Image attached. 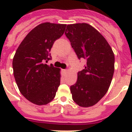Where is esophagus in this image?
<instances>
[{"label":"esophagus","instance_id":"esophagus-1","mask_svg":"<svg viewBox=\"0 0 132 132\" xmlns=\"http://www.w3.org/2000/svg\"><path fill=\"white\" fill-rule=\"evenodd\" d=\"M62 73H64V74H66V72H67V70H64V69H63V70H62Z\"/></svg>","mask_w":132,"mask_h":132}]
</instances>
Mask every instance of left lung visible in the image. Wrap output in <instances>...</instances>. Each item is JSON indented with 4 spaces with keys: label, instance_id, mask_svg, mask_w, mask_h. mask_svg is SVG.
Listing matches in <instances>:
<instances>
[{
    "label": "left lung",
    "instance_id": "left-lung-1",
    "mask_svg": "<svg viewBox=\"0 0 132 132\" xmlns=\"http://www.w3.org/2000/svg\"><path fill=\"white\" fill-rule=\"evenodd\" d=\"M79 59L86 61L70 87L72 99L81 107L95 105L108 92L114 71V55L105 38L88 23L68 24L65 32Z\"/></svg>",
    "mask_w": 132,
    "mask_h": 132
}]
</instances>
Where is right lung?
<instances>
[{"instance_id":"1","label":"right lung","mask_w":132,"mask_h":132,"mask_svg":"<svg viewBox=\"0 0 132 132\" xmlns=\"http://www.w3.org/2000/svg\"><path fill=\"white\" fill-rule=\"evenodd\" d=\"M66 24L41 23L26 36L16 50L12 62L13 76L23 96L38 105H46L56 95L60 69L46 64L56 40L64 33Z\"/></svg>"}]
</instances>
